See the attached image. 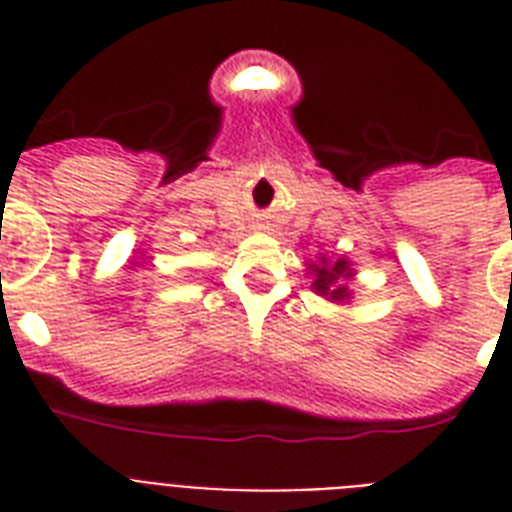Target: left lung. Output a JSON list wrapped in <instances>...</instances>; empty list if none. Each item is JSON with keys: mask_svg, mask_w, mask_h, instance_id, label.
Returning a JSON list of instances; mask_svg holds the SVG:
<instances>
[{"mask_svg": "<svg viewBox=\"0 0 512 512\" xmlns=\"http://www.w3.org/2000/svg\"><path fill=\"white\" fill-rule=\"evenodd\" d=\"M308 273L313 276L311 289L316 295L335 305H350L353 292L348 289V281L356 276V268L348 257L321 255L316 263H308Z\"/></svg>", "mask_w": 512, "mask_h": 512, "instance_id": "left-lung-1", "label": "left lung"}]
</instances>
